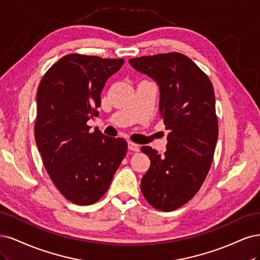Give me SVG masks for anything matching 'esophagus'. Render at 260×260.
Masks as SVG:
<instances>
[{
  "label": "esophagus",
  "mask_w": 260,
  "mask_h": 260,
  "mask_svg": "<svg viewBox=\"0 0 260 260\" xmlns=\"http://www.w3.org/2000/svg\"><path fill=\"white\" fill-rule=\"evenodd\" d=\"M128 149L132 150V151H135V152L140 151V147L136 144H134V142H128Z\"/></svg>",
  "instance_id": "esophagus-1"
}]
</instances>
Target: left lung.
I'll return each mask as SVG.
<instances>
[{"instance_id": "8db88e82", "label": "left lung", "mask_w": 260, "mask_h": 260, "mask_svg": "<svg viewBox=\"0 0 260 260\" xmlns=\"http://www.w3.org/2000/svg\"><path fill=\"white\" fill-rule=\"evenodd\" d=\"M129 63L156 81L160 115L169 131L163 155L141 147L151 162L141 192L154 208L172 212L197 194L212 166L218 138L214 87L207 74L180 53L141 56Z\"/></svg>"}]
</instances>
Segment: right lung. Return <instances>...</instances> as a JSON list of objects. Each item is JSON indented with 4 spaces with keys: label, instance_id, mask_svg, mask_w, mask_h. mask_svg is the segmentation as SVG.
Wrapping results in <instances>:
<instances>
[{
    "label": "right lung",
    "instance_id": "obj_1",
    "mask_svg": "<svg viewBox=\"0 0 260 260\" xmlns=\"http://www.w3.org/2000/svg\"><path fill=\"white\" fill-rule=\"evenodd\" d=\"M123 58L68 54L42 78L37 94L36 141L44 167L70 202L90 205L103 198L127 151L122 138L89 132L107 80Z\"/></svg>",
    "mask_w": 260,
    "mask_h": 260
}]
</instances>
